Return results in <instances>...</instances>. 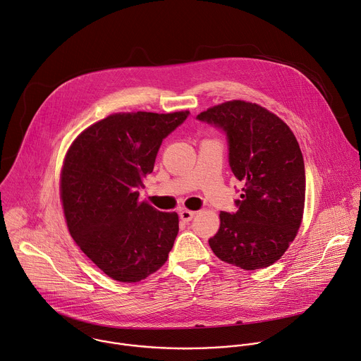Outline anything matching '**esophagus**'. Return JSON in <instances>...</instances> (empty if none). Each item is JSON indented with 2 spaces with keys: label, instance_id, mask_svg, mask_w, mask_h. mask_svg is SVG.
<instances>
[{
  "label": "esophagus",
  "instance_id": "esophagus-1",
  "mask_svg": "<svg viewBox=\"0 0 361 361\" xmlns=\"http://www.w3.org/2000/svg\"><path fill=\"white\" fill-rule=\"evenodd\" d=\"M194 211H190V209H183V211H180V218H181V221H184V222H190L192 218H194Z\"/></svg>",
  "mask_w": 361,
  "mask_h": 361
}]
</instances>
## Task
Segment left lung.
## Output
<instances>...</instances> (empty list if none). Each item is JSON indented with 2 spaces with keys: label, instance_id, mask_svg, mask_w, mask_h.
Returning a JSON list of instances; mask_svg holds the SVG:
<instances>
[{
  "label": "left lung",
  "instance_id": "left-lung-1",
  "mask_svg": "<svg viewBox=\"0 0 361 361\" xmlns=\"http://www.w3.org/2000/svg\"><path fill=\"white\" fill-rule=\"evenodd\" d=\"M226 132L229 166L244 183L235 214H219L208 239L224 262L245 271L271 267L298 235L305 209V163L290 128L268 109L229 100L197 116Z\"/></svg>",
  "mask_w": 361,
  "mask_h": 361
}]
</instances>
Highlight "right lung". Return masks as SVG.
<instances>
[{"label":"right lung","mask_w":361,"mask_h":361,"mask_svg":"<svg viewBox=\"0 0 361 361\" xmlns=\"http://www.w3.org/2000/svg\"><path fill=\"white\" fill-rule=\"evenodd\" d=\"M120 111L86 128L69 146L59 180L63 215L80 251L109 278L135 283L167 261L177 212L139 200L160 145L188 116Z\"/></svg>","instance_id":"1"}]
</instances>
